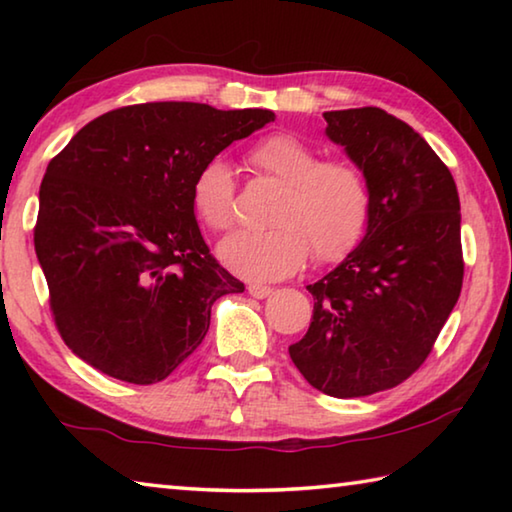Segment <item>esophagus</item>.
<instances>
[{
    "instance_id": "34e87169",
    "label": "esophagus",
    "mask_w": 512,
    "mask_h": 512,
    "mask_svg": "<svg viewBox=\"0 0 512 512\" xmlns=\"http://www.w3.org/2000/svg\"><path fill=\"white\" fill-rule=\"evenodd\" d=\"M248 293H250V296H253V298H259V300H262V298H268V296H271L273 289H271V287H266V284H250V287H248Z\"/></svg>"
}]
</instances>
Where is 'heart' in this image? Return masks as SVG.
Masks as SVG:
<instances>
[{
  "mask_svg": "<svg viewBox=\"0 0 512 512\" xmlns=\"http://www.w3.org/2000/svg\"><path fill=\"white\" fill-rule=\"evenodd\" d=\"M257 173L282 183L268 223L273 228L237 232L219 246L221 262L255 282L293 275L314 255L334 264L361 244L372 214L366 173L348 160H323L293 133H273L248 151ZM192 207L214 232L237 223V178L232 164L210 158L192 180Z\"/></svg>",
  "mask_w": 512,
  "mask_h": 512,
  "instance_id": "1",
  "label": "heart"
}]
</instances>
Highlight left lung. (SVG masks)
Here are the masks:
<instances>
[{
    "instance_id": "left-lung-1",
    "label": "left lung",
    "mask_w": 512,
    "mask_h": 512,
    "mask_svg": "<svg viewBox=\"0 0 512 512\" xmlns=\"http://www.w3.org/2000/svg\"><path fill=\"white\" fill-rule=\"evenodd\" d=\"M327 137L366 173L372 214L361 244L309 284L314 316L289 345L311 386L363 397L409 379L461 296V203L447 164L381 108L325 112Z\"/></svg>"
}]
</instances>
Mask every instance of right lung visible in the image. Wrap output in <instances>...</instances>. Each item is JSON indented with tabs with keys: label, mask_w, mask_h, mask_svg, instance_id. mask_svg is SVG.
<instances>
[{
	"label": "right lung",
	"mask_w": 512,
	"mask_h": 512,
	"mask_svg": "<svg viewBox=\"0 0 512 512\" xmlns=\"http://www.w3.org/2000/svg\"><path fill=\"white\" fill-rule=\"evenodd\" d=\"M271 110L155 101L90 121L49 162L33 244L58 334L128 384L167 379L210 329L214 300L244 282L212 257L192 180Z\"/></svg>",
	"instance_id": "right-lung-1"
}]
</instances>
